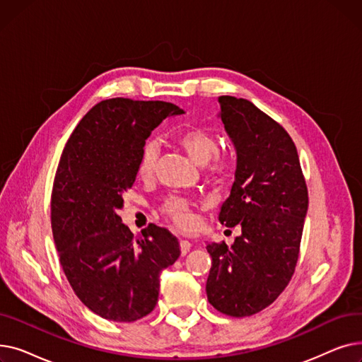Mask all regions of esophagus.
<instances>
[{"label":"esophagus","instance_id":"1","mask_svg":"<svg viewBox=\"0 0 362 362\" xmlns=\"http://www.w3.org/2000/svg\"><path fill=\"white\" fill-rule=\"evenodd\" d=\"M192 248V243L189 240H180V252L182 255H186L189 251Z\"/></svg>","mask_w":362,"mask_h":362}]
</instances>
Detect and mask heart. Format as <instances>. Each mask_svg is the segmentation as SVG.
<instances>
[{
  "mask_svg": "<svg viewBox=\"0 0 362 362\" xmlns=\"http://www.w3.org/2000/svg\"><path fill=\"white\" fill-rule=\"evenodd\" d=\"M179 145L185 149L197 165L205 167L217 157L220 151V144L217 136L211 130L205 127H191L183 130L177 136ZM160 148L156 141H149L145 144L141 152V158L138 164V175L142 179H151L156 171V164L158 160ZM230 168L224 160L216 158L211 167V176L216 179H224L229 176ZM163 214L170 220H173L182 229H189L194 224V216L189 204L179 198H170L163 205Z\"/></svg>",
  "mask_w": 362,
  "mask_h": 362,
  "instance_id": "b5f03b06",
  "label": "heart"
}]
</instances>
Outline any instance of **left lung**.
I'll return each mask as SVG.
<instances>
[{
  "mask_svg": "<svg viewBox=\"0 0 362 362\" xmlns=\"http://www.w3.org/2000/svg\"><path fill=\"white\" fill-rule=\"evenodd\" d=\"M220 119L236 149L235 182L218 214L240 226L233 245H206V296L230 317L267 308L288 286L298 262L308 189L296 146L277 122L251 101L218 97Z\"/></svg>",
  "mask_w": 362,
  "mask_h": 362,
  "instance_id": "8db88e82",
  "label": "left lung"
}]
</instances>
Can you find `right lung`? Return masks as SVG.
<instances>
[{"label":"right lung","mask_w":362,"mask_h":362,"mask_svg":"<svg viewBox=\"0 0 362 362\" xmlns=\"http://www.w3.org/2000/svg\"><path fill=\"white\" fill-rule=\"evenodd\" d=\"M164 101L111 98L92 107L69 138L54 177L51 227L71 289L92 313L132 322L156 308L160 274L179 240L149 224L135 236L117 214L133 186L145 141L165 117Z\"/></svg>","instance_id":"right-lung-1"}]
</instances>
